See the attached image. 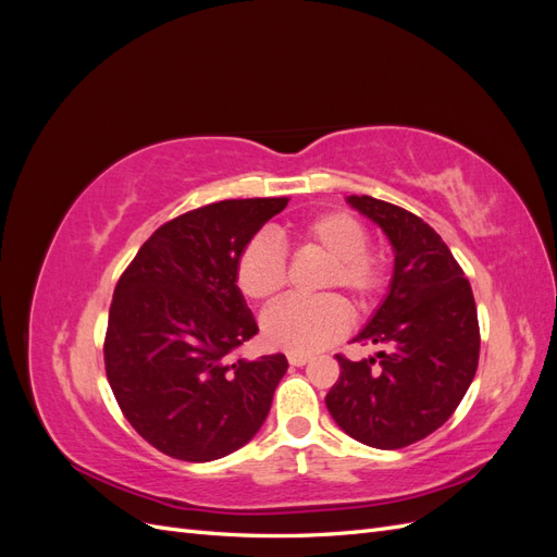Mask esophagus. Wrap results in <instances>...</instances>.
<instances>
[{"mask_svg":"<svg viewBox=\"0 0 557 557\" xmlns=\"http://www.w3.org/2000/svg\"><path fill=\"white\" fill-rule=\"evenodd\" d=\"M309 360H311L309 356H299V352H290V356H288V362L293 367H305Z\"/></svg>","mask_w":557,"mask_h":557,"instance_id":"34e87169","label":"esophagus"}]
</instances>
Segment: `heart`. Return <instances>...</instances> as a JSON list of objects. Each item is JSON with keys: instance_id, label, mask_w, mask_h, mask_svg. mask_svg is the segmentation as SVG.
Here are the masks:
<instances>
[{"instance_id": "obj_1", "label": "heart", "mask_w": 557, "mask_h": 557, "mask_svg": "<svg viewBox=\"0 0 557 557\" xmlns=\"http://www.w3.org/2000/svg\"><path fill=\"white\" fill-rule=\"evenodd\" d=\"M305 250L327 258L320 290L344 288L360 309H372L387 285V267L369 246V232L356 215L330 211L309 218L295 232ZM234 283L250 301L276 299L288 283L283 252L269 239H252L234 262ZM352 313L339 295L288 299L262 318L264 339L285 352H318L350 330Z\"/></svg>"}]
</instances>
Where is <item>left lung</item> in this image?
<instances>
[{
	"label": "left lung",
	"mask_w": 557,
	"mask_h": 557,
	"mask_svg": "<svg viewBox=\"0 0 557 557\" xmlns=\"http://www.w3.org/2000/svg\"><path fill=\"white\" fill-rule=\"evenodd\" d=\"M395 248L391 293L356 336L383 344L376 358L336 356L339 379L325 397L346 434L395 450L425 440L458 409L479 367L476 301L462 267L423 218L369 195H350Z\"/></svg>",
	"instance_id": "8db88e82"
}]
</instances>
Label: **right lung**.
<instances>
[{"instance_id":"add662e5","label":"right lung","mask_w":557,"mask_h":557,"mask_svg":"<svg viewBox=\"0 0 557 557\" xmlns=\"http://www.w3.org/2000/svg\"><path fill=\"white\" fill-rule=\"evenodd\" d=\"M288 197L223 199L158 227L117 278L104 367L117 407L144 440L185 462L252 440L288 360L232 352L258 334L234 262Z\"/></svg>"}]
</instances>
